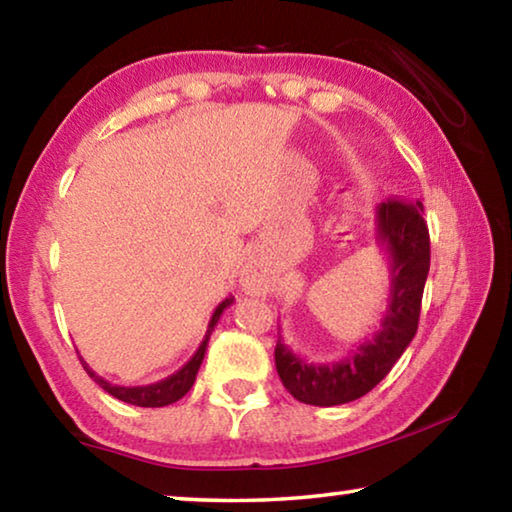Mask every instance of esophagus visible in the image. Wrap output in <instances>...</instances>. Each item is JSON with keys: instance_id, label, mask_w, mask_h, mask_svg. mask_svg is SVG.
<instances>
[{"instance_id": "34e87169", "label": "esophagus", "mask_w": 512, "mask_h": 512, "mask_svg": "<svg viewBox=\"0 0 512 512\" xmlns=\"http://www.w3.org/2000/svg\"><path fill=\"white\" fill-rule=\"evenodd\" d=\"M244 287L248 289V291H262L264 287H266V280H264V275L259 273V271H248L246 273V280H244Z\"/></svg>"}]
</instances>
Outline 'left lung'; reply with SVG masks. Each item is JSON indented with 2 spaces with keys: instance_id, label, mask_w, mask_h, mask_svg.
I'll return each mask as SVG.
<instances>
[{
  "instance_id": "obj_1",
  "label": "left lung",
  "mask_w": 512,
  "mask_h": 512,
  "mask_svg": "<svg viewBox=\"0 0 512 512\" xmlns=\"http://www.w3.org/2000/svg\"><path fill=\"white\" fill-rule=\"evenodd\" d=\"M375 239L386 255L391 293L379 327L345 357L327 363L302 359L282 334L275 345V368L298 402L339 406L370 393L409 348L418 332L422 291L427 282L431 250L422 203L388 198L375 207Z\"/></svg>"
}]
</instances>
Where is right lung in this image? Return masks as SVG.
<instances>
[{
  "label": "right lung",
  "mask_w": 512,
  "mask_h": 512,
  "mask_svg": "<svg viewBox=\"0 0 512 512\" xmlns=\"http://www.w3.org/2000/svg\"><path fill=\"white\" fill-rule=\"evenodd\" d=\"M232 302H235V298H225L219 307L214 309V314L210 318V325H207V334L205 339L201 341V345H198V350L194 352V357L189 359L183 368L173 372V375L164 377L160 381H155V384H149V386H117V384H110V381H106L103 377H99L97 372H94L88 363L83 361L81 357V363L83 368L88 375L97 381V384L103 388V391L110 393L112 397H117V400L126 402V404H135V406H146V409H158V406H167V404H173L178 402L180 397H185L189 393V388L194 386L196 381V375H198V368H201L203 363V357H205V350H207V341H210V334L212 329L216 327V323H219V318L225 309H228Z\"/></svg>",
  "instance_id": "1"
}]
</instances>
